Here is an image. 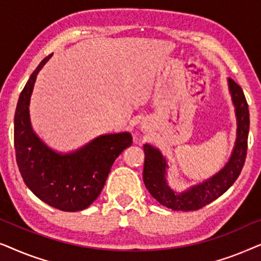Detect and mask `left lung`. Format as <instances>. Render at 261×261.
I'll use <instances>...</instances> for the list:
<instances>
[{
  "mask_svg": "<svg viewBox=\"0 0 261 261\" xmlns=\"http://www.w3.org/2000/svg\"><path fill=\"white\" fill-rule=\"evenodd\" d=\"M231 98L237 107L238 138L229 162L209 180L191 188L183 194H174L165 180L166 163L162 153L151 145H145L144 183L153 197L160 204L173 210H198L223 195L240 176L245 165L248 147L249 110L240 85L229 78Z\"/></svg>",
  "mask_w": 261,
  "mask_h": 261,
  "instance_id": "left-lung-1",
  "label": "left lung"
}]
</instances>
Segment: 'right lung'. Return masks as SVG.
<instances>
[{
	"instance_id": "add662e5",
	"label": "right lung",
	"mask_w": 261,
	"mask_h": 261,
	"mask_svg": "<svg viewBox=\"0 0 261 261\" xmlns=\"http://www.w3.org/2000/svg\"><path fill=\"white\" fill-rule=\"evenodd\" d=\"M41 60L21 91L14 117V147L24 184L48 205L63 212L88 208L101 194L114 162L132 145L129 133L102 135L80 151L60 155L33 133L28 105L35 78L51 58Z\"/></svg>"
}]
</instances>
